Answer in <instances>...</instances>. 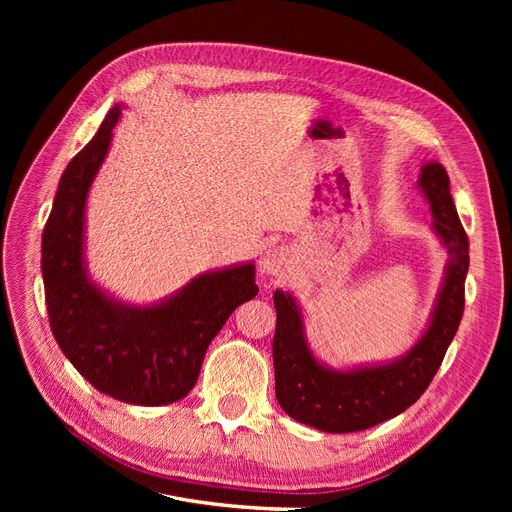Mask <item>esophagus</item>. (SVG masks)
Masks as SVG:
<instances>
[{
	"mask_svg": "<svg viewBox=\"0 0 512 512\" xmlns=\"http://www.w3.org/2000/svg\"><path fill=\"white\" fill-rule=\"evenodd\" d=\"M288 252L284 247H273L265 256H262V271L267 275H280L288 267Z\"/></svg>",
	"mask_w": 512,
	"mask_h": 512,
	"instance_id": "obj_1",
	"label": "esophagus"
}]
</instances>
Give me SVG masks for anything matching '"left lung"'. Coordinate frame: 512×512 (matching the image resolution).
<instances>
[{"label": "left lung", "mask_w": 512, "mask_h": 512, "mask_svg": "<svg viewBox=\"0 0 512 512\" xmlns=\"http://www.w3.org/2000/svg\"><path fill=\"white\" fill-rule=\"evenodd\" d=\"M418 188L431 205L433 228L446 245L448 265L429 329L399 361L350 371L320 365L307 346L297 303L288 292L275 290V397L294 421L327 433L369 429L410 408L440 369L463 316L470 243L444 166L425 164Z\"/></svg>", "instance_id": "1"}]
</instances>
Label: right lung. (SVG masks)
I'll return each instance as SVG.
<instances>
[{
	"label": "right lung",
	"mask_w": 512,
	"mask_h": 512,
	"mask_svg": "<svg viewBox=\"0 0 512 512\" xmlns=\"http://www.w3.org/2000/svg\"><path fill=\"white\" fill-rule=\"evenodd\" d=\"M121 106L61 175L42 232L46 312L57 344L76 371L104 395L134 406H166L188 395L211 339L235 309L254 299V265L198 275L151 307L113 301L89 280L83 262L85 203Z\"/></svg>",
	"instance_id": "1"
}]
</instances>
